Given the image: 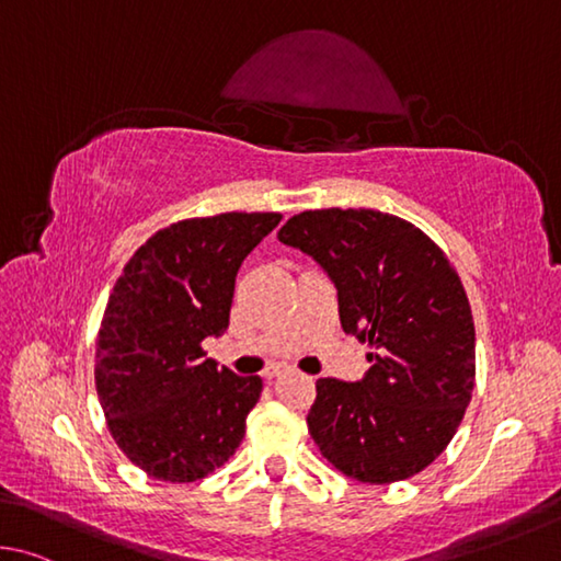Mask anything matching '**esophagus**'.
Segmentation results:
<instances>
[{
    "mask_svg": "<svg viewBox=\"0 0 561 561\" xmlns=\"http://www.w3.org/2000/svg\"><path fill=\"white\" fill-rule=\"evenodd\" d=\"M280 375H283V369H280V367H271L268 371H265L263 377H265V379H275V377H280Z\"/></svg>",
    "mask_w": 561,
    "mask_h": 561,
    "instance_id": "34e87169",
    "label": "esophagus"
}]
</instances>
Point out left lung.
Wrapping results in <instances>:
<instances>
[{"instance_id": "8db88e82", "label": "left lung", "mask_w": 561, "mask_h": 561, "mask_svg": "<svg viewBox=\"0 0 561 561\" xmlns=\"http://www.w3.org/2000/svg\"><path fill=\"white\" fill-rule=\"evenodd\" d=\"M278 239L335 283L340 322L369 352L362 381L318 379L308 431L320 454L359 483L416 476L444 454L476 385V328L446 253L394 214L316 209Z\"/></svg>"}]
</instances>
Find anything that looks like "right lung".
<instances>
[{
	"instance_id": "1",
	"label": "right lung",
	"mask_w": 561,
	"mask_h": 561,
	"mask_svg": "<svg viewBox=\"0 0 561 561\" xmlns=\"http://www.w3.org/2000/svg\"><path fill=\"white\" fill-rule=\"evenodd\" d=\"M283 219L226 211L150 236L107 298L95 342V389L117 448L164 483L206 478L241 446L261 377L206 359L229 328L241 263Z\"/></svg>"
}]
</instances>
